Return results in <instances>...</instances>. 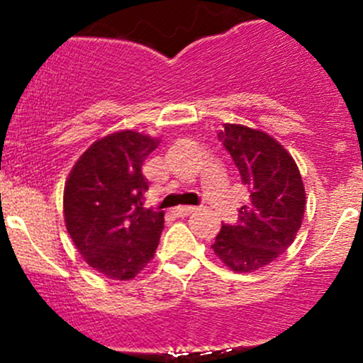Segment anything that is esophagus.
Returning a JSON list of instances; mask_svg holds the SVG:
<instances>
[{
	"label": "esophagus",
	"instance_id": "1",
	"mask_svg": "<svg viewBox=\"0 0 363 363\" xmlns=\"http://www.w3.org/2000/svg\"><path fill=\"white\" fill-rule=\"evenodd\" d=\"M196 211V207H188V205H182V207H177L174 211V214L177 216V218H184V216H189L193 214V212Z\"/></svg>",
	"mask_w": 363,
	"mask_h": 363
}]
</instances>
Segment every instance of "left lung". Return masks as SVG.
I'll use <instances>...</instances> for the list:
<instances>
[{"label":"left lung","mask_w":363,"mask_h":363,"mask_svg":"<svg viewBox=\"0 0 363 363\" xmlns=\"http://www.w3.org/2000/svg\"><path fill=\"white\" fill-rule=\"evenodd\" d=\"M218 138L239 168L250 202L237 225H223L212 250L233 272H252L283 255L295 240L306 212L302 175L274 137L244 124H223Z\"/></svg>","instance_id":"left-lung-1"}]
</instances>
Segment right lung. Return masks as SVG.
<instances>
[{"instance_id":"1","label":"right lung","mask_w":363,"mask_h":363,"mask_svg":"<svg viewBox=\"0 0 363 363\" xmlns=\"http://www.w3.org/2000/svg\"><path fill=\"white\" fill-rule=\"evenodd\" d=\"M160 138L116 131L87 147L65 184L67 230L86 263L108 279H133L155 258L164 212L144 207L145 158Z\"/></svg>"}]
</instances>
